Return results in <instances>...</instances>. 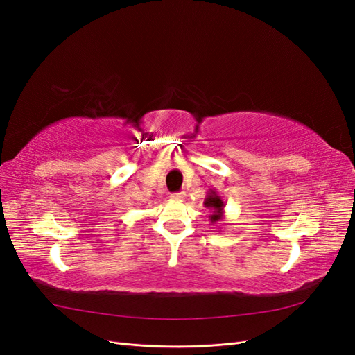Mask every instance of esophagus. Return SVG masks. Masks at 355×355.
<instances>
[{"instance_id":"34e87169","label":"esophagus","mask_w":355,"mask_h":355,"mask_svg":"<svg viewBox=\"0 0 355 355\" xmlns=\"http://www.w3.org/2000/svg\"><path fill=\"white\" fill-rule=\"evenodd\" d=\"M171 198H173V200H184L185 198V192H173V194H171L170 196Z\"/></svg>"}]
</instances>
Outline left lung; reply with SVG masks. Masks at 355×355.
Listing matches in <instances>:
<instances>
[{
	"label": "left lung",
	"mask_w": 355,
	"mask_h": 355,
	"mask_svg": "<svg viewBox=\"0 0 355 355\" xmlns=\"http://www.w3.org/2000/svg\"><path fill=\"white\" fill-rule=\"evenodd\" d=\"M204 207L209 209L211 211V214L209 216V220L211 223H218L220 220L225 219V201L222 200V197L218 194L216 189H209L207 196L204 198Z\"/></svg>",
	"instance_id": "obj_1"
}]
</instances>
